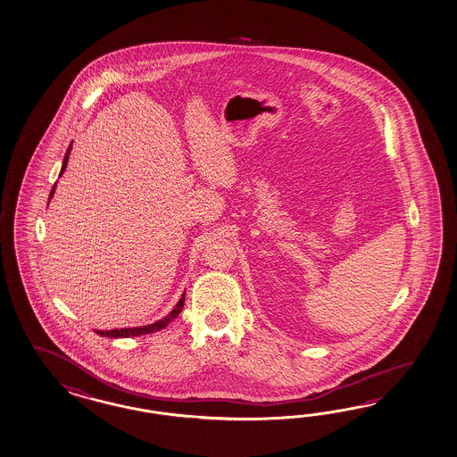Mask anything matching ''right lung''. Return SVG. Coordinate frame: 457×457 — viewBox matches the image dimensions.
<instances>
[{
    "label": "right lung",
    "instance_id": "right-lung-1",
    "mask_svg": "<svg viewBox=\"0 0 457 457\" xmlns=\"http://www.w3.org/2000/svg\"><path fill=\"white\" fill-rule=\"evenodd\" d=\"M69 154H71V146L67 148V154L66 156H64V163H62V168H61V175H62V173H64V170H66L67 160H69ZM61 175H59V177H61ZM54 189H56V185H54L53 189H51L49 200L53 198V195H54ZM183 303H185V294L181 295V299H179V303H177V307H175L173 311L170 312V315H167V317H165V319H162V320H158V322L152 323V325H145V327H135V328H120V330H107V332L96 330V334H99L101 337H111V338H127V337H137V335L158 332V330H162L163 327H167L168 323L171 322L175 317H179V312H181V309H183Z\"/></svg>",
    "mask_w": 457,
    "mask_h": 457
}]
</instances>
